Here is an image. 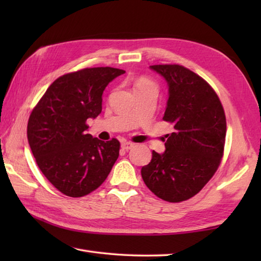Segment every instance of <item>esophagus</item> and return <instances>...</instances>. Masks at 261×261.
Instances as JSON below:
<instances>
[{
    "instance_id": "obj_1",
    "label": "esophagus",
    "mask_w": 261,
    "mask_h": 261,
    "mask_svg": "<svg viewBox=\"0 0 261 261\" xmlns=\"http://www.w3.org/2000/svg\"><path fill=\"white\" fill-rule=\"evenodd\" d=\"M135 146V143H132V142H127V141H122V143H121V147H122V149H124V150H130V149Z\"/></svg>"
}]
</instances>
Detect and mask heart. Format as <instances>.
Listing matches in <instances>:
<instances>
[{
  "mask_svg": "<svg viewBox=\"0 0 261 261\" xmlns=\"http://www.w3.org/2000/svg\"><path fill=\"white\" fill-rule=\"evenodd\" d=\"M143 87H154V85L150 80L146 79V77H140V79L136 82V90L137 88H143Z\"/></svg>",
  "mask_w": 261,
  "mask_h": 261,
  "instance_id": "heart-1",
  "label": "heart"
}]
</instances>
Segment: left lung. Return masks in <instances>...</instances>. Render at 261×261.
I'll return each instance as SVG.
<instances>
[{
    "instance_id": "1",
    "label": "left lung",
    "mask_w": 261,
    "mask_h": 261,
    "mask_svg": "<svg viewBox=\"0 0 261 261\" xmlns=\"http://www.w3.org/2000/svg\"><path fill=\"white\" fill-rule=\"evenodd\" d=\"M168 85L164 121L173 124L164 153L152 151L141 176L154 195L186 201L212 178L223 156L226 121L222 104L201 76L180 65H153Z\"/></svg>"
}]
</instances>
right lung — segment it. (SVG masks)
<instances>
[{
	"label": "right lung",
	"instance_id": "right-lung-1",
	"mask_svg": "<svg viewBox=\"0 0 261 261\" xmlns=\"http://www.w3.org/2000/svg\"><path fill=\"white\" fill-rule=\"evenodd\" d=\"M125 71L84 68L58 77L28 121V141L38 167L59 192L82 197L107 179L119 157L120 142L86 134L87 119L102 112L105 87Z\"/></svg>",
	"mask_w": 261,
	"mask_h": 261
}]
</instances>
